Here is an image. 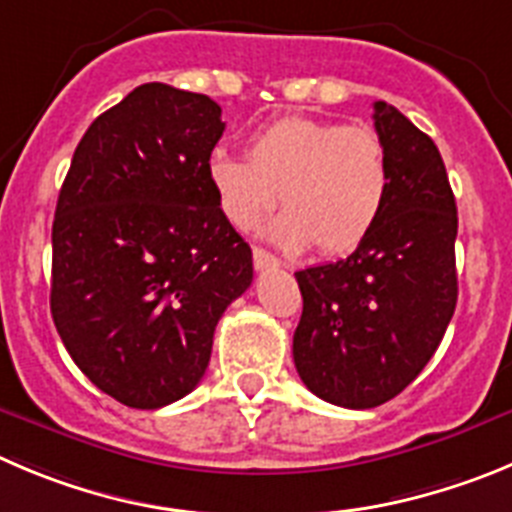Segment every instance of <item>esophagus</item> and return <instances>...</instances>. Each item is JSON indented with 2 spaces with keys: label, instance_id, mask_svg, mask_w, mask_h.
Instances as JSON below:
<instances>
[{
  "label": "esophagus",
  "instance_id": "1",
  "mask_svg": "<svg viewBox=\"0 0 512 512\" xmlns=\"http://www.w3.org/2000/svg\"><path fill=\"white\" fill-rule=\"evenodd\" d=\"M252 262H255V270H272V267H280L283 262L272 252L262 250V247H252Z\"/></svg>",
  "mask_w": 512,
  "mask_h": 512
}]
</instances>
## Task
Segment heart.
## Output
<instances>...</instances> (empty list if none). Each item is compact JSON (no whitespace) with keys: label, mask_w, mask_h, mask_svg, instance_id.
I'll use <instances>...</instances> for the list:
<instances>
[{"label":"heart","mask_w":512,"mask_h":512,"mask_svg":"<svg viewBox=\"0 0 512 512\" xmlns=\"http://www.w3.org/2000/svg\"><path fill=\"white\" fill-rule=\"evenodd\" d=\"M250 161L214 154L209 176L224 214L250 227L272 204L285 212L267 227L290 250L313 242L341 255L364 240L389 194V159L379 133L321 118L288 116L267 123L247 143Z\"/></svg>","instance_id":"1"}]
</instances>
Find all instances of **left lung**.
I'll return each instance as SVG.
<instances>
[{"mask_svg": "<svg viewBox=\"0 0 512 512\" xmlns=\"http://www.w3.org/2000/svg\"><path fill=\"white\" fill-rule=\"evenodd\" d=\"M374 126L389 159L379 219L346 260L295 272V369L315 396L346 409L379 407L407 389L457 305V207L442 156L384 100Z\"/></svg>", "mask_w": 512, "mask_h": 512, "instance_id": "8db88e82", "label": "left lung"}]
</instances>
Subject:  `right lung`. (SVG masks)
<instances>
[{"label": "right lung", "mask_w": 512, "mask_h": 512, "mask_svg": "<svg viewBox=\"0 0 512 512\" xmlns=\"http://www.w3.org/2000/svg\"><path fill=\"white\" fill-rule=\"evenodd\" d=\"M209 95L138 85L73 154L52 222L50 310L78 369L159 409L202 381L219 318L252 283V250L219 207Z\"/></svg>", "instance_id": "1"}]
</instances>
